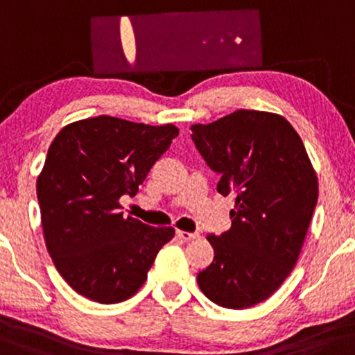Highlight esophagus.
I'll return each mask as SVG.
<instances>
[{
    "instance_id": "obj_1",
    "label": "esophagus",
    "mask_w": 355,
    "mask_h": 355,
    "mask_svg": "<svg viewBox=\"0 0 355 355\" xmlns=\"http://www.w3.org/2000/svg\"><path fill=\"white\" fill-rule=\"evenodd\" d=\"M176 236L179 238V240H182V241H191V240H194V238H198V233H188V231L178 230L176 231Z\"/></svg>"
}]
</instances>
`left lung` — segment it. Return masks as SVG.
I'll use <instances>...</instances> for the list:
<instances>
[{"label": "left lung", "mask_w": 355, "mask_h": 355, "mask_svg": "<svg viewBox=\"0 0 355 355\" xmlns=\"http://www.w3.org/2000/svg\"><path fill=\"white\" fill-rule=\"evenodd\" d=\"M218 193L236 194L231 228L208 241L214 260L198 285L214 304L248 309L272 297L295 266L318 198V181L300 135L285 117L236 110L191 125Z\"/></svg>", "instance_id": "left-lung-1"}]
</instances>
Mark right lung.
<instances>
[{"mask_svg": "<svg viewBox=\"0 0 355 355\" xmlns=\"http://www.w3.org/2000/svg\"><path fill=\"white\" fill-rule=\"evenodd\" d=\"M178 127L98 115L63 127L37 179L46 250L77 293L98 304L130 298L147 280L174 228H153L121 213Z\"/></svg>", "mask_w": 355, "mask_h": 355, "instance_id": "add662e5", "label": "right lung"}]
</instances>
